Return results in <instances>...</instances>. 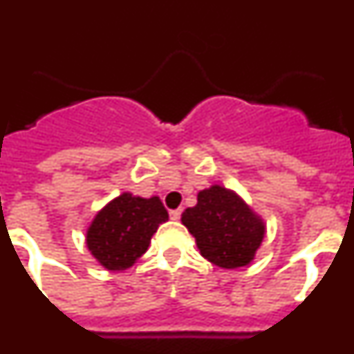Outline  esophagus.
I'll return each instance as SVG.
<instances>
[{
	"label": "esophagus",
	"mask_w": 354,
	"mask_h": 354,
	"mask_svg": "<svg viewBox=\"0 0 354 354\" xmlns=\"http://www.w3.org/2000/svg\"><path fill=\"white\" fill-rule=\"evenodd\" d=\"M180 212H183V209H175V211H170V218L174 221H177L180 218Z\"/></svg>",
	"instance_id": "esophagus-1"
}]
</instances>
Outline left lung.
I'll return each mask as SVG.
<instances>
[{
  "label": "left lung",
  "instance_id": "left-lung-1",
  "mask_svg": "<svg viewBox=\"0 0 354 354\" xmlns=\"http://www.w3.org/2000/svg\"><path fill=\"white\" fill-rule=\"evenodd\" d=\"M202 257L223 270L252 264L266 236L262 216L234 189L212 184L198 192L196 205L180 216Z\"/></svg>",
  "mask_w": 354,
  "mask_h": 354
}]
</instances>
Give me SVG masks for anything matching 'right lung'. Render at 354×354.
I'll use <instances>...</instances> for the list:
<instances>
[{"label": "right lung", "mask_w": 354, "mask_h": 354, "mask_svg": "<svg viewBox=\"0 0 354 354\" xmlns=\"http://www.w3.org/2000/svg\"><path fill=\"white\" fill-rule=\"evenodd\" d=\"M168 221L159 196L120 193L95 212L86 228V248L108 271H126L149 250L158 227Z\"/></svg>", "instance_id": "add662e5"}]
</instances>
